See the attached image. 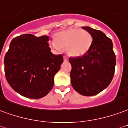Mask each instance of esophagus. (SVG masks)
<instances>
[{"label":"esophagus","mask_w":128,"mask_h":128,"mask_svg":"<svg viewBox=\"0 0 128 128\" xmlns=\"http://www.w3.org/2000/svg\"><path fill=\"white\" fill-rule=\"evenodd\" d=\"M64 60L65 62L68 61V58H67L66 56H64Z\"/></svg>","instance_id":"esophagus-1"}]
</instances>
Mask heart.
<instances>
[{
	"mask_svg": "<svg viewBox=\"0 0 128 128\" xmlns=\"http://www.w3.org/2000/svg\"><path fill=\"white\" fill-rule=\"evenodd\" d=\"M93 44L92 35L88 31L80 28H69L56 34L51 46L56 50L65 48L71 57L78 58L86 55Z\"/></svg>",
	"mask_w": 128,
	"mask_h": 128,
	"instance_id": "obj_1",
	"label": "heart"
}]
</instances>
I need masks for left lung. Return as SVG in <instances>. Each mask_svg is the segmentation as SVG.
<instances>
[{
  "instance_id": "1",
  "label": "left lung",
  "mask_w": 128,
  "mask_h": 128,
  "mask_svg": "<svg viewBox=\"0 0 128 128\" xmlns=\"http://www.w3.org/2000/svg\"><path fill=\"white\" fill-rule=\"evenodd\" d=\"M92 35V48L86 55L70 58L71 85L80 94L96 95L108 87L114 77L116 57L113 44L100 30L82 27Z\"/></svg>"
}]
</instances>
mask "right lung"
I'll return each mask as SVG.
<instances>
[{
	"instance_id": "right-lung-1",
	"label": "right lung",
	"mask_w": 128,
	"mask_h": 128,
	"mask_svg": "<svg viewBox=\"0 0 128 128\" xmlns=\"http://www.w3.org/2000/svg\"><path fill=\"white\" fill-rule=\"evenodd\" d=\"M49 36L25 34L12 40L4 58L6 80L12 89L28 98L46 96L54 85V76L63 63V55L50 51Z\"/></svg>"
}]
</instances>
